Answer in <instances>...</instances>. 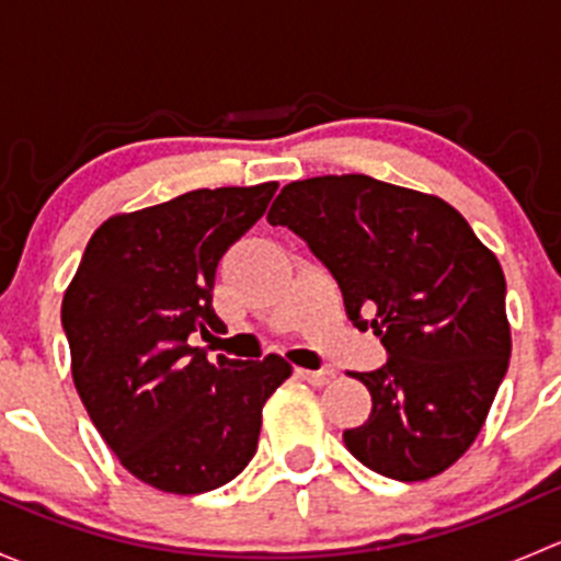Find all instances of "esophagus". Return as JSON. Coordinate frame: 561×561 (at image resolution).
<instances>
[{"label": "esophagus", "mask_w": 561, "mask_h": 561, "mask_svg": "<svg viewBox=\"0 0 561 561\" xmlns=\"http://www.w3.org/2000/svg\"><path fill=\"white\" fill-rule=\"evenodd\" d=\"M296 375L301 377V380H307L309 386L322 388V386H328V382H331L333 377H336V371H333V369H317V371H312V369H296Z\"/></svg>", "instance_id": "esophagus-1"}]
</instances>
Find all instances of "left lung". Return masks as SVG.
Returning a JSON list of instances; mask_svg holds the SVG:
<instances>
[{
    "label": "left lung",
    "instance_id": "left-lung-1",
    "mask_svg": "<svg viewBox=\"0 0 561 561\" xmlns=\"http://www.w3.org/2000/svg\"><path fill=\"white\" fill-rule=\"evenodd\" d=\"M268 222L307 241L336 276L350 320L371 325L390 355L353 375L369 388L371 415L344 432L350 454L404 483L454 467L511 360L496 254L443 197L360 173L293 181Z\"/></svg>",
    "mask_w": 561,
    "mask_h": 561
}]
</instances>
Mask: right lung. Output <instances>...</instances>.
<instances>
[{
    "label": "right lung",
    "mask_w": 561,
    "mask_h": 561,
    "mask_svg": "<svg viewBox=\"0 0 561 561\" xmlns=\"http://www.w3.org/2000/svg\"><path fill=\"white\" fill-rule=\"evenodd\" d=\"M276 181L192 190L107 217L61 301L72 382L122 467L165 494L233 480L257 450L263 407L293 375L282 355L217 364L186 339L211 307L225 249L265 214Z\"/></svg>",
    "instance_id": "obj_1"
}]
</instances>
